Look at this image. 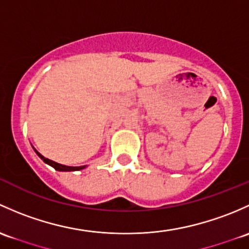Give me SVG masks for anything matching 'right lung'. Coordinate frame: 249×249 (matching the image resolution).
Wrapping results in <instances>:
<instances>
[{
	"label": "right lung",
	"mask_w": 249,
	"mask_h": 249,
	"mask_svg": "<svg viewBox=\"0 0 249 249\" xmlns=\"http://www.w3.org/2000/svg\"><path fill=\"white\" fill-rule=\"evenodd\" d=\"M36 153L38 155V157L40 158V160H43V162H45L49 165L53 166L55 170H58V171H75V170H81V169H85L86 165H83V166H68V165H63V164H60V163H56L53 162V160H48V158H45L44 156L40 155L39 152H38L37 150H35Z\"/></svg>",
	"instance_id": "right-lung-1"
}]
</instances>
